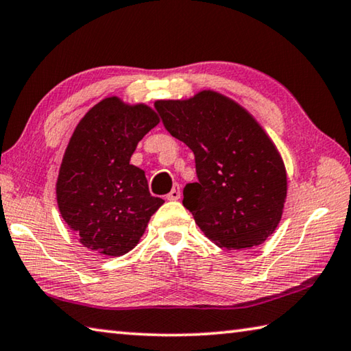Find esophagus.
I'll return each instance as SVG.
<instances>
[{"label":"esophagus","mask_w":351,"mask_h":351,"mask_svg":"<svg viewBox=\"0 0 351 351\" xmlns=\"http://www.w3.org/2000/svg\"><path fill=\"white\" fill-rule=\"evenodd\" d=\"M166 199H168V200H179L180 199V186L174 185V188L171 189V193L166 195Z\"/></svg>","instance_id":"esophagus-1"}]
</instances>
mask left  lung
<instances>
[{
  "label": "left lung",
  "instance_id": "8db88e82",
  "mask_svg": "<svg viewBox=\"0 0 351 351\" xmlns=\"http://www.w3.org/2000/svg\"><path fill=\"white\" fill-rule=\"evenodd\" d=\"M163 125L194 152L199 182L183 206L204 234L225 250H248L273 234L287 202V169L259 121L232 98L204 89L157 100Z\"/></svg>",
  "mask_w": 351,
  "mask_h": 351
}]
</instances>
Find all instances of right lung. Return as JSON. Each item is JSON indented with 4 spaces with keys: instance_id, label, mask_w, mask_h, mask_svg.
Segmentation results:
<instances>
[{
    "instance_id": "right-lung-1",
    "label": "right lung",
    "mask_w": 351,
    "mask_h": 351,
    "mask_svg": "<svg viewBox=\"0 0 351 351\" xmlns=\"http://www.w3.org/2000/svg\"><path fill=\"white\" fill-rule=\"evenodd\" d=\"M160 123L156 109L106 97L73 129L61 160L57 204L84 248L119 257L135 248L163 199L145 171L129 163L138 141Z\"/></svg>"
}]
</instances>
